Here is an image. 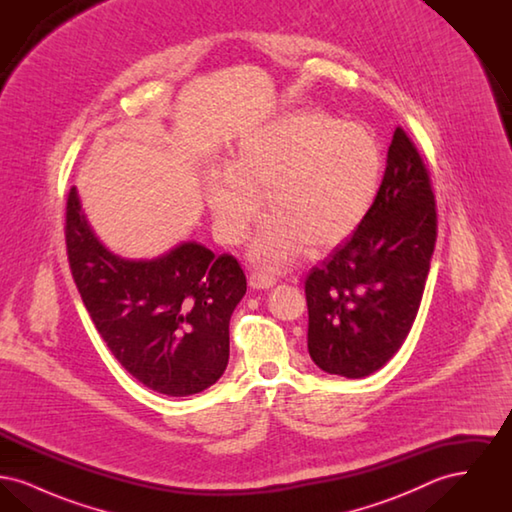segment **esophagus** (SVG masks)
<instances>
[{
    "label": "esophagus",
    "mask_w": 512,
    "mask_h": 512,
    "mask_svg": "<svg viewBox=\"0 0 512 512\" xmlns=\"http://www.w3.org/2000/svg\"><path fill=\"white\" fill-rule=\"evenodd\" d=\"M276 284V278L274 276H268L265 272H251L249 274V286L253 290H268Z\"/></svg>",
    "instance_id": "34e87169"
}]
</instances>
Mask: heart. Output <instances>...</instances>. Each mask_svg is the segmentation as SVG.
Segmentation results:
<instances>
[{
    "label": "heart",
    "instance_id": "1",
    "mask_svg": "<svg viewBox=\"0 0 512 512\" xmlns=\"http://www.w3.org/2000/svg\"><path fill=\"white\" fill-rule=\"evenodd\" d=\"M382 171L372 132L305 109L249 132L228 171L207 174L203 192L226 244L244 240L265 195L270 220L251 245V259L274 270L303 245L318 251L343 240L374 203Z\"/></svg>",
    "mask_w": 512,
    "mask_h": 512
}]
</instances>
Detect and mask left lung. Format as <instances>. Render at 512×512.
Here are the masks:
<instances>
[{
	"label": "left lung",
	"instance_id": "8db88e82",
	"mask_svg": "<svg viewBox=\"0 0 512 512\" xmlns=\"http://www.w3.org/2000/svg\"><path fill=\"white\" fill-rule=\"evenodd\" d=\"M436 236L430 174L397 126L374 203L305 280L307 345L318 368L365 378L399 351L422 301Z\"/></svg>",
	"mask_w": 512,
	"mask_h": 512
}]
</instances>
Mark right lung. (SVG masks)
Listing matches in <instances>:
<instances>
[{
  "instance_id": "add662e5",
  "label": "right lung",
  "mask_w": 512,
  "mask_h": 512,
  "mask_svg": "<svg viewBox=\"0 0 512 512\" xmlns=\"http://www.w3.org/2000/svg\"><path fill=\"white\" fill-rule=\"evenodd\" d=\"M67 255L78 293L115 359L149 390L186 397L228 365V326L247 290L240 263L195 242L155 259H124L101 244L67 197Z\"/></svg>"
}]
</instances>
